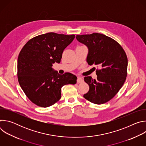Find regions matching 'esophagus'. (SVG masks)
I'll return each instance as SVG.
<instances>
[{"label": "esophagus", "instance_id": "34e87169", "mask_svg": "<svg viewBox=\"0 0 146 146\" xmlns=\"http://www.w3.org/2000/svg\"><path fill=\"white\" fill-rule=\"evenodd\" d=\"M77 83H81L83 82V80L80 77H77Z\"/></svg>", "mask_w": 146, "mask_h": 146}]
</instances>
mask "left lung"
<instances>
[{"label":"left lung","mask_w":146,"mask_h":146,"mask_svg":"<svg viewBox=\"0 0 146 146\" xmlns=\"http://www.w3.org/2000/svg\"><path fill=\"white\" fill-rule=\"evenodd\" d=\"M76 38L88 48V64L99 68L96 70V80L91 76L84 77L90 90L83 96L97 105L105 103L115 96L125 81L127 54L117 41L105 35L93 33L77 35Z\"/></svg>","instance_id":"left-lung-1"}]
</instances>
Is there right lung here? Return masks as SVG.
<instances>
[{"label":"right lung","instance_id":"right-lung-1","mask_svg":"<svg viewBox=\"0 0 146 146\" xmlns=\"http://www.w3.org/2000/svg\"><path fill=\"white\" fill-rule=\"evenodd\" d=\"M75 37L50 32L30 39L21 50L17 63L19 84L28 99L41 108L51 106L61 96V88L74 84L77 77L70 73L59 74L52 68L59 63L62 53Z\"/></svg>","mask_w":146,"mask_h":146}]
</instances>
